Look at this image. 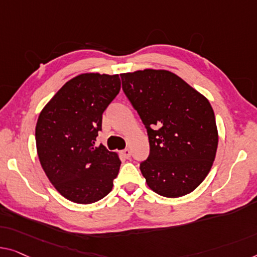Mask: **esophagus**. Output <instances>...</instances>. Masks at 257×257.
Returning <instances> with one entry per match:
<instances>
[{
  "instance_id": "obj_1",
  "label": "esophagus",
  "mask_w": 257,
  "mask_h": 257,
  "mask_svg": "<svg viewBox=\"0 0 257 257\" xmlns=\"http://www.w3.org/2000/svg\"><path fill=\"white\" fill-rule=\"evenodd\" d=\"M121 156L123 157V158H125V159H128L130 156H132V151L129 150V149H124V150H122L121 151Z\"/></svg>"
}]
</instances>
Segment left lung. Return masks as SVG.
<instances>
[{
	"instance_id": "left-lung-1",
	"label": "left lung",
	"mask_w": 257,
	"mask_h": 257,
	"mask_svg": "<svg viewBox=\"0 0 257 257\" xmlns=\"http://www.w3.org/2000/svg\"><path fill=\"white\" fill-rule=\"evenodd\" d=\"M122 90L145 125L150 155L140 170L165 197L196 189L211 170L218 147L216 118L204 95L167 70L121 74Z\"/></svg>"
}]
</instances>
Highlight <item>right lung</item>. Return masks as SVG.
<instances>
[{"instance_id":"add662e5","label":"right lung","mask_w":257,"mask_h":257,"mask_svg":"<svg viewBox=\"0 0 257 257\" xmlns=\"http://www.w3.org/2000/svg\"><path fill=\"white\" fill-rule=\"evenodd\" d=\"M121 89L118 75L82 74L67 82L41 110L37 151L52 185L67 200L90 204L113 188L121 162L95 145L105 112Z\"/></svg>"}]
</instances>
